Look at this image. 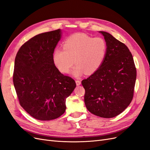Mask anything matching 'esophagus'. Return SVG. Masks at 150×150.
Wrapping results in <instances>:
<instances>
[{"instance_id":"obj_1","label":"esophagus","mask_w":150,"mask_h":150,"mask_svg":"<svg viewBox=\"0 0 150 150\" xmlns=\"http://www.w3.org/2000/svg\"><path fill=\"white\" fill-rule=\"evenodd\" d=\"M75 82H76V85H80L81 84V81L79 80H76L75 81Z\"/></svg>"}]
</instances>
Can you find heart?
I'll use <instances>...</instances> for the list:
<instances>
[{
	"mask_svg": "<svg viewBox=\"0 0 150 150\" xmlns=\"http://www.w3.org/2000/svg\"><path fill=\"white\" fill-rule=\"evenodd\" d=\"M107 51L108 45L103 38H92L84 33H76L64 41L63 49L54 50L53 59L62 74L69 73L75 63L76 65L72 74L75 76H80L85 72L91 75L99 70Z\"/></svg>",
	"mask_w": 150,
	"mask_h": 150,
	"instance_id": "b5f03b06",
	"label": "heart"
}]
</instances>
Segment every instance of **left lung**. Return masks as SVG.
I'll return each instance as SVG.
<instances>
[{
	"mask_svg": "<svg viewBox=\"0 0 150 150\" xmlns=\"http://www.w3.org/2000/svg\"><path fill=\"white\" fill-rule=\"evenodd\" d=\"M108 45L102 66L82 81L88 111L104 118L115 117L131 103L134 96L136 68L127 47L109 33L100 31Z\"/></svg>",
	"mask_w": 150,
	"mask_h": 150,
	"instance_id": "1",
	"label": "left lung"
}]
</instances>
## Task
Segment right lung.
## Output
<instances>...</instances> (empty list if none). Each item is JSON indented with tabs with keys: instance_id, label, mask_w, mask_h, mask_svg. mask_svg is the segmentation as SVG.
Returning <instances> with one entry per match:
<instances>
[{
	"instance_id": "add662e5",
	"label": "right lung",
	"mask_w": 150,
	"mask_h": 150,
	"mask_svg": "<svg viewBox=\"0 0 150 150\" xmlns=\"http://www.w3.org/2000/svg\"><path fill=\"white\" fill-rule=\"evenodd\" d=\"M61 30L40 34L23 44L16 54L13 83L21 107L38 120L50 121L65 112L75 80L61 74L53 54Z\"/></svg>"
}]
</instances>
